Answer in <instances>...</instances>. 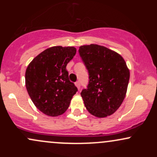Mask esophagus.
Segmentation results:
<instances>
[{
	"label": "esophagus",
	"instance_id": "obj_1",
	"mask_svg": "<svg viewBox=\"0 0 157 157\" xmlns=\"http://www.w3.org/2000/svg\"><path fill=\"white\" fill-rule=\"evenodd\" d=\"M75 85H76V86L77 87V89H78V90H80V81H77V82H75Z\"/></svg>",
	"mask_w": 157,
	"mask_h": 157
}]
</instances>
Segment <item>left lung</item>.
<instances>
[{
    "label": "left lung",
    "instance_id": "left-lung-1",
    "mask_svg": "<svg viewBox=\"0 0 157 157\" xmlns=\"http://www.w3.org/2000/svg\"><path fill=\"white\" fill-rule=\"evenodd\" d=\"M89 72L87 89L80 94L90 113L105 117L119 109L127 91L130 73L124 59L117 52L99 45L79 48Z\"/></svg>",
    "mask_w": 157,
    "mask_h": 157
}]
</instances>
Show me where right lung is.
<instances>
[{
  "label": "right lung",
  "mask_w": 157,
  "mask_h": 157,
  "mask_svg": "<svg viewBox=\"0 0 157 157\" xmlns=\"http://www.w3.org/2000/svg\"><path fill=\"white\" fill-rule=\"evenodd\" d=\"M75 54V47L53 46L35 57L26 68L25 80L29 95L36 107L48 116L63 114L77 91L66 70Z\"/></svg>",
  "instance_id": "obj_1"
}]
</instances>
